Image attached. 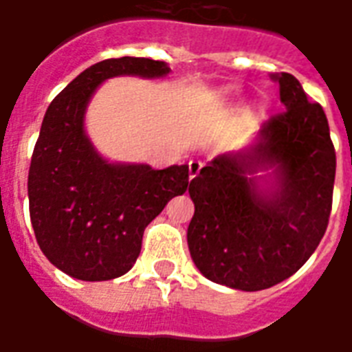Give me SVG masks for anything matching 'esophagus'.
<instances>
[{
  "instance_id": "34e87169",
  "label": "esophagus",
  "mask_w": 352,
  "mask_h": 352,
  "mask_svg": "<svg viewBox=\"0 0 352 352\" xmlns=\"http://www.w3.org/2000/svg\"><path fill=\"white\" fill-rule=\"evenodd\" d=\"M199 169H201V162H198V160L188 162V173H190V179H194V177L198 175Z\"/></svg>"
}]
</instances>
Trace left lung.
Returning a JSON list of instances; mask_svg holds the SVG:
<instances>
[{
    "mask_svg": "<svg viewBox=\"0 0 352 352\" xmlns=\"http://www.w3.org/2000/svg\"><path fill=\"white\" fill-rule=\"evenodd\" d=\"M272 79L285 111L264 124L254 145L217 156L188 186L194 264L209 280L247 292L294 275L320 243L332 211L336 148L324 111L294 75ZM270 167L276 188L260 191L252 175Z\"/></svg>",
    "mask_w": 352,
    "mask_h": 352,
    "instance_id": "8db88e82",
    "label": "left lung"
}]
</instances>
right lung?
I'll use <instances>...</instances> for the list:
<instances>
[{"instance_id":"obj_1","label":"right lung","mask_w":352,"mask_h":352,"mask_svg":"<svg viewBox=\"0 0 352 352\" xmlns=\"http://www.w3.org/2000/svg\"><path fill=\"white\" fill-rule=\"evenodd\" d=\"M168 73L166 62L151 58H109L73 79L45 113L28 173L30 219L43 254L75 279L130 272L146 226L190 186L186 164H109L85 133V111L103 80Z\"/></svg>"}]
</instances>
